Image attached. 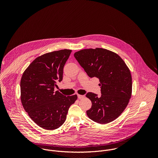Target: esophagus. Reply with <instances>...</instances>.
<instances>
[{"label":"esophagus","mask_w":158,"mask_h":158,"mask_svg":"<svg viewBox=\"0 0 158 158\" xmlns=\"http://www.w3.org/2000/svg\"><path fill=\"white\" fill-rule=\"evenodd\" d=\"M77 98H78L79 99H82V98H84V95L77 94Z\"/></svg>","instance_id":"obj_1"}]
</instances>
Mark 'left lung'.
Returning a JSON list of instances; mask_svg holds the SVG:
<instances>
[{"mask_svg": "<svg viewBox=\"0 0 158 158\" xmlns=\"http://www.w3.org/2000/svg\"><path fill=\"white\" fill-rule=\"evenodd\" d=\"M74 57L89 77L99 79L101 96L87 93L92 102L87 116L99 124H107L118 118L128 104L132 93L130 71L116 53L102 48L79 51Z\"/></svg>", "mask_w": 158, "mask_h": 158, "instance_id": "left-lung-1", "label": "left lung"}]
</instances>
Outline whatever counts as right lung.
<instances>
[{
  "mask_svg": "<svg viewBox=\"0 0 158 158\" xmlns=\"http://www.w3.org/2000/svg\"><path fill=\"white\" fill-rule=\"evenodd\" d=\"M72 51L63 49L37 57L22 74L20 81L22 104L39 126L54 130L65 121L69 107L77 95L65 96L54 91L62 80L64 66Z\"/></svg>",
  "mask_w": 158,
  "mask_h": 158,
  "instance_id": "obj_1",
  "label": "right lung"
}]
</instances>
